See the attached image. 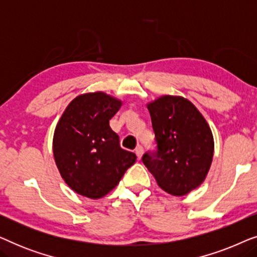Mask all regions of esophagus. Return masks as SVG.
<instances>
[{
  "label": "esophagus",
  "instance_id": "1",
  "mask_svg": "<svg viewBox=\"0 0 257 257\" xmlns=\"http://www.w3.org/2000/svg\"><path fill=\"white\" fill-rule=\"evenodd\" d=\"M136 154H137V157H138V159H140V158L143 157V153H144V149L140 145H138L136 147Z\"/></svg>",
  "mask_w": 257,
  "mask_h": 257
}]
</instances>
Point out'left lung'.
<instances>
[{
  "instance_id": "1",
  "label": "left lung",
  "mask_w": 257,
  "mask_h": 257,
  "mask_svg": "<svg viewBox=\"0 0 257 257\" xmlns=\"http://www.w3.org/2000/svg\"><path fill=\"white\" fill-rule=\"evenodd\" d=\"M147 108L158 150L144 154L143 163L168 194H188L205 181L212 165V130L194 104L184 97L161 96Z\"/></svg>"
}]
</instances>
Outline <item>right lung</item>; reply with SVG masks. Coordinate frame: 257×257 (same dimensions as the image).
Segmentation results:
<instances>
[{"label":"right lung","instance_id":"obj_1","mask_svg":"<svg viewBox=\"0 0 257 257\" xmlns=\"http://www.w3.org/2000/svg\"><path fill=\"white\" fill-rule=\"evenodd\" d=\"M121 104L101 91L79 94L56 125L55 163L65 184L86 198H103L136 163V154L121 149L110 127Z\"/></svg>","mask_w":257,"mask_h":257}]
</instances>
